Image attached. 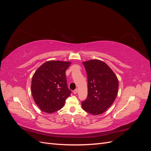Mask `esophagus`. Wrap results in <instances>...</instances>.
Returning <instances> with one entry per match:
<instances>
[{
	"mask_svg": "<svg viewBox=\"0 0 151 151\" xmlns=\"http://www.w3.org/2000/svg\"><path fill=\"white\" fill-rule=\"evenodd\" d=\"M77 91H78V89H76L75 90H74V91H73V93H74V94H77Z\"/></svg>",
	"mask_w": 151,
	"mask_h": 151,
	"instance_id": "1",
	"label": "esophagus"
}]
</instances>
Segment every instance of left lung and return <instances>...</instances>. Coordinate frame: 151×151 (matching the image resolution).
<instances>
[{"label":"left lung","mask_w":151,"mask_h":151,"mask_svg":"<svg viewBox=\"0 0 151 151\" xmlns=\"http://www.w3.org/2000/svg\"><path fill=\"white\" fill-rule=\"evenodd\" d=\"M88 76V96L82 102L84 111L93 115L102 114L111 106L117 96L118 81L109 67L103 61L84 62Z\"/></svg>","instance_id":"1"}]
</instances>
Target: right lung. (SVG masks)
<instances>
[{
  "label": "right lung",
  "instance_id": "right-lung-1",
  "mask_svg": "<svg viewBox=\"0 0 151 151\" xmlns=\"http://www.w3.org/2000/svg\"><path fill=\"white\" fill-rule=\"evenodd\" d=\"M70 62H46L33 76L31 93L36 104L41 110L52 113L60 109L71 91L68 88L65 71Z\"/></svg>",
  "mask_w": 151,
  "mask_h": 151
}]
</instances>
